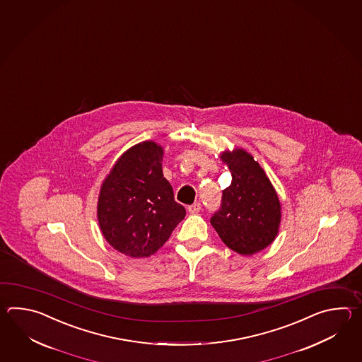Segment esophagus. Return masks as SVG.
<instances>
[{
    "instance_id": "1",
    "label": "esophagus",
    "mask_w": 362,
    "mask_h": 362,
    "mask_svg": "<svg viewBox=\"0 0 362 362\" xmlns=\"http://www.w3.org/2000/svg\"><path fill=\"white\" fill-rule=\"evenodd\" d=\"M189 212L190 214H198L200 212V209H202V204H200L199 202H197V203H194L192 206H189Z\"/></svg>"
}]
</instances>
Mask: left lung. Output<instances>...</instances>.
<instances>
[{
    "instance_id": "left-lung-1",
    "label": "left lung",
    "mask_w": 362,
    "mask_h": 362,
    "mask_svg": "<svg viewBox=\"0 0 362 362\" xmlns=\"http://www.w3.org/2000/svg\"><path fill=\"white\" fill-rule=\"evenodd\" d=\"M231 184L223 192L221 207L211 223L226 246L240 255H254L276 239L281 203L273 185L252 155L242 148L223 151Z\"/></svg>"
}]
</instances>
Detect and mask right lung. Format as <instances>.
Returning a JSON list of instances; mask_svg holds the SVG:
<instances>
[{
    "mask_svg": "<svg viewBox=\"0 0 362 362\" xmlns=\"http://www.w3.org/2000/svg\"><path fill=\"white\" fill-rule=\"evenodd\" d=\"M162 160V146L141 142L117 159L100 186V231L111 246L129 257L155 254L186 215L163 176Z\"/></svg>",
    "mask_w": 362,
    "mask_h": 362,
    "instance_id": "obj_1",
    "label": "right lung"
}]
</instances>
